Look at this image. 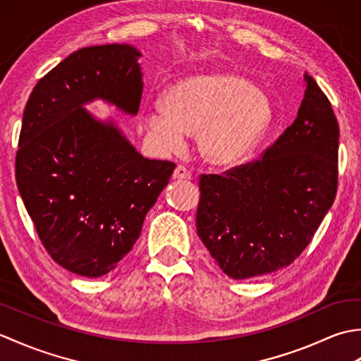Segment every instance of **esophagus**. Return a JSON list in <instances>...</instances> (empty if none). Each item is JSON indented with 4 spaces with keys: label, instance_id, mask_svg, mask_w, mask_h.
<instances>
[{
    "label": "esophagus",
    "instance_id": "obj_1",
    "mask_svg": "<svg viewBox=\"0 0 361 361\" xmlns=\"http://www.w3.org/2000/svg\"><path fill=\"white\" fill-rule=\"evenodd\" d=\"M172 176H173V180H189L190 178V172L188 171L185 166L178 164V166L175 167Z\"/></svg>",
    "mask_w": 361,
    "mask_h": 361
}]
</instances>
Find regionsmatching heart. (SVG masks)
Wrapping results in <instances>:
<instances>
[{"label": "heart", "instance_id": "1", "mask_svg": "<svg viewBox=\"0 0 361 361\" xmlns=\"http://www.w3.org/2000/svg\"><path fill=\"white\" fill-rule=\"evenodd\" d=\"M271 118L265 96L247 79L211 73L183 79L163 97V111L144 116L161 147H181L195 133L197 150L212 166H233L255 147Z\"/></svg>", "mask_w": 361, "mask_h": 361}]
</instances>
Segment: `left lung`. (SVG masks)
Wrapping results in <instances>:
<instances>
[{
  "mask_svg": "<svg viewBox=\"0 0 361 361\" xmlns=\"http://www.w3.org/2000/svg\"><path fill=\"white\" fill-rule=\"evenodd\" d=\"M338 137L331 102L305 74L295 122L260 158L200 175L197 234L221 271L248 279L295 262L335 200Z\"/></svg>",
  "mask_w": 361,
  "mask_h": 361,
  "instance_id": "obj_1",
  "label": "left lung"
}]
</instances>
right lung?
<instances>
[{
    "label": "right lung",
    "instance_id": "1",
    "mask_svg": "<svg viewBox=\"0 0 361 361\" xmlns=\"http://www.w3.org/2000/svg\"><path fill=\"white\" fill-rule=\"evenodd\" d=\"M140 56L116 43L75 51L37 82L23 113L20 195L54 262L85 278L113 271L133 248L175 169L142 158L113 122L82 109L99 97L136 114Z\"/></svg>",
    "mask_w": 361,
    "mask_h": 361
}]
</instances>
